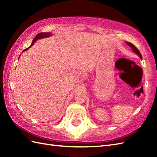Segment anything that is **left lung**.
<instances>
[{"mask_svg": "<svg viewBox=\"0 0 157 157\" xmlns=\"http://www.w3.org/2000/svg\"><path fill=\"white\" fill-rule=\"evenodd\" d=\"M126 43H127V44H128V46H129L130 47H131V48L133 49V51H134L135 53H136V54H137L138 55H139L140 58L142 59V55L140 54V52L139 50H138L137 48H136V46H135L134 44H132V43H130V42H127Z\"/></svg>", "mask_w": 157, "mask_h": 157, "instance_id": "obj_1", "label": "left lung"}]
</instances>
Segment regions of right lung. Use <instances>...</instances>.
<instances>
[{
	"instance_id": "add662e5",
	"label": "right lung",
	"mask_w": 157,
	"mask_h": 157,
	"mask_svg": "<svg viewBox=\"0 0 157 157\" xmlns=\"http://www.w3.org/2000/svg\"><path fill=\"white\" fill-rule=\"evenodd\" d=\"M51 36V33H39L38 34L36 35V37L34 38V39L33 40V41H32V43L31 46L34 45V42H35L36 40H37L38 39L42 38H46V37H48V36ZM30 46H29V47H30ZM29 48L25 49L24 51H27V50H28Z\"/></svg>"
}]
</instances>
